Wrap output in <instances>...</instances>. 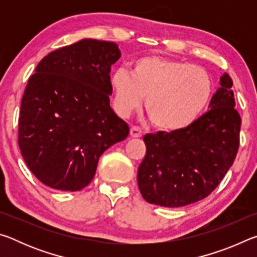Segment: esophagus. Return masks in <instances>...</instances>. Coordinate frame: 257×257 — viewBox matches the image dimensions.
<instances>
[{
  "mask_svg": "<svg viewBox=\"0 0 257 257\" xmlns=\"http://www.w3.org/2000/svg\"><path fill=\"white\" fill-rule=\"evenodd\" d=\"M142 135H143V130L139 127H136V125H134V127H132V129H130V136L134 138L142 137Z\"/></svg>",
  "mask_w": 257,
  "mask_h": 257,
  "instance_id": "esophagus-1",
  "label": "esophagus"
}]
</instances>
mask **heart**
Returning a JSON list of instances; mask_svg holds the SVG:
<instances>
[{
	"mask_svg": "<svg viewBox=\"0 0 257 257\" xmlns=\"http://www.w3.org/2000/svg\"><path fill=\"white\" fill-rule=\"evenodd\" d=\"M110 86L113 106L120 116L130 115L146 96L147 114L164 132H179L193 124L213 93L212 78L203 68L158 55L136 59L130 72L115 70Z\"/></svg>",
	"mask_w": 257,
	"mask_h": 257,
	"instance_id": "1",
	"label": "heart"
}]
</instances>
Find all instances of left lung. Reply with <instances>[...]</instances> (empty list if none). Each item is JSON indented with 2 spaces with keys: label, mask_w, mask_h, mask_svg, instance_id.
<instances>
[{
  "label": "left lung",
  "mask_w": 257,
  "mask_h": 257,
  "mask_svg": "<svg viewBox=\"0 0 257 257\" xmlns=\"http://www.w3.org/2000/svg\"><path fill=\"white\" fill-rule=\"evenodd\" d=\"M232 80L227 72L206 113L179 132L146 134V155L137 182L146 202L180 207L214 190L231 167L239 147L241 119L234 108Z\"/></svg>",
  "instance_id": "8db88e82"
}]
</instances>
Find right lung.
<instances>
[{
	"label": "right lung",
	"instance_id": "obj_1",
	"mask_svg": "<svg viewBox=\"0 0 257 257\" xmlns=\"http://www.w3.org/2000/svg\"><path fill=\"white\" fill-rule=\"evenodd\" d=\"M113 42L85 38L42 59L21 99L18 144L33 175L51 188L89 184L108 147L128 124L110 106V72L120 59Z\"/></svg>",
	"mask_w": 257,
	"mask_h": 257
}]
</instances>
